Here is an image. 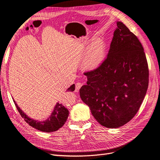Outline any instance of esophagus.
<instances>
[{"label":"esophagus","mask_w":160,"mask_h":160,"mask_svg":"<svg viewBox=\"0 0 160 160\" xmlns=\"http://www.w3.org/2000/svg\"><path fill=\"white\" fill-rule=\"evenodd\" d=\"M82 84L80 83V82H77V83L76 84L75 91L76 92H78V90H80V88L82 87Z\"/></svg>","instance_id":"1"}]
</instances>
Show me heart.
Returning a JSON list of instances; mask_svg holds the SVG:
<instances>
[{"mask_svg": "<svg viewBox=\"0 0 160 160\" xmlns=\"http://www.w3.org/2000/svg\"><path fill=\"white\" fill-rule=\"evenodd\" d=\"M106 56V44L102 39H97L91 44L84 60V67L88 70L99 67Z\"/></svg>", "mask_w": 160, "mask_h": 160, "instance_id": "1", "label": "heart"}]
</instances>
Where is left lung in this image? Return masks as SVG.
Instances as JSON below:
<instances>
[{
	"instance_id": "obj_1",
	"label": "left lung",
	"mask_w": 160,
	"mask_h": 160,
	"mask_svg": "<svg viewBox=\"0 0 160 160\" xmlns=\"http://www.w3.org/2000/svg\"><path fill=\"white\" fill-rule=\"evenodd\" d=\"M107 58L84 73L87 84L80 96L100 125L122 127L137 114L148 87V66L144 48L136 35L117 22Z\"/></svg>"
}]
</instances>
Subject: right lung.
<instances>
[{"label": "right lung", "mask_w": 160, "mask_h": 160, "mask_svg": "<svg viewBox=\"0 0 160 160\" xmlns=\"http://www.w3.org/2000/svg\"><path fill=\"white\" fill-rule=\"evenodd\" d=\"M74 90L75 85L72 84L68 88L67 91L73 92ZM14 102L20 115L22 118H23V119L28 125L42 132H52L57 131L64 125L65 122L67 121V119H68L69 114L68 110L64 106H63L61 103H57L54 108V110L52 112L51 115L48 117V119L43 121H39L29 117L26 113H23V111H22V109H20L14 100Z\"/></svg>", "instance_id": "add662e5"}]
</instances>
